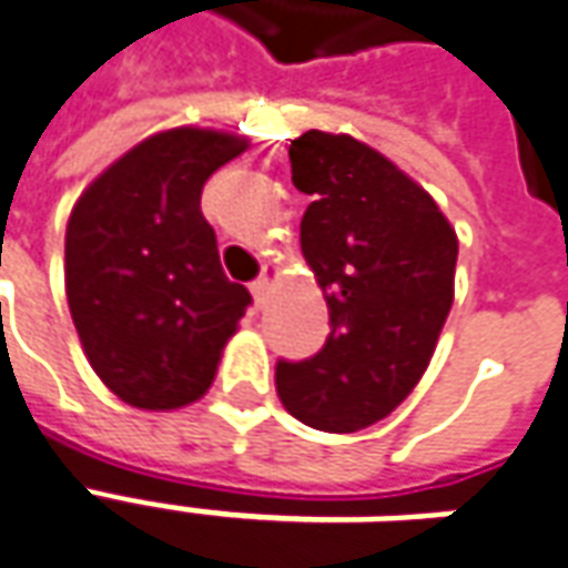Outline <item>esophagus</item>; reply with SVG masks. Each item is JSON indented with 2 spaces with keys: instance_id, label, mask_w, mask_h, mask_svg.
I'll use <instances>...</instances> for the list:
<instances>
[{
  "instance_id": "obj_1",
  "label": "esophagus",
  "mask_w": 568,
  "mask_h": 568,
  "mask_svg": "<svg viewBox=\"0 0 568 568\" xmlns=\"http://www.w3.org/2000/svg\"><path fill=\"white\" fill-rule=\"evenodd\" d=\"M275 275H277L275 268H272V265H265L263 272H260V277L253 281L251 293L256 296V303H265V293H268V284L275 281Z\"/></svg>"
}]
</instances>
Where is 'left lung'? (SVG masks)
<instances>
[{
    "mask_svg": "<svg viewBox=\"0 0 568 568\" xmlns=\"http://www.w3.org/2000/svg\"><path fill=\"white\" fill-rule=\"evenodd\" d=\"M305 263L329 312L315 357L277 361L281 404L312 428L348 434L385 419L428 369L453 308L458 239L437 201L348 134L291 143Z\"/></svg>",
    "mask_w": 568,
    "mask_h": 568,
    "instance_id": "8db88e82",
    "label": "left lung"
}]
</instances>
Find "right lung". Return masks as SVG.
Wrapping results in <instances>:
<instances>
[{"label":"right lung","instance_id":"right-lung-1","mask_svg":"<svg viewBox=\"0 0 568 568\" xmlns=\"http://www.w3.org/2000/svg\"><path fill=\"white\" fill-rule=\"evenodd\" d=\"M247 146L226 131L171 128L128 149L72 207V324L103 385L136 409L199 400L251 305L201 213L207 176Z\"/></svg>","mask_w":568,"mask_h":568}]
</instances>
